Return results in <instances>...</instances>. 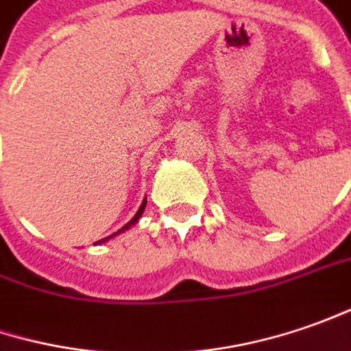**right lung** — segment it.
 Instances as JSON below:
<instances>
[{
	"label": "right lung",
	"mask_w": 351,
	"mask_h": 351,
	"mask_svg": "<svg viewBox=\"0 0 351 351\" xmlns=\"http://www.w3.org/2000/svg\"><path fill=\"white\" fill-rule=\"evenodd\" d=\"M145 206H147V198H143V202H141V206H139V210H138V212H136V215H134V217H132V219H130V221H128V223L124 225V227H122V229H118V231H116L114 235L106 237V239H103V241H97V243H95V245H101V243H106V241H108V239H112V237L120 235V233H124V231H128V229H130V227H132V225H136V223H138V221H139V217H141V213H143V210H145Z\"/></svg>",
	"instance_id": "obj_1"
}]
</instances>
